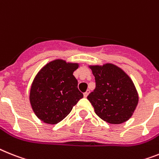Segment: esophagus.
I'll use <instances>...</instances> for the list:
<instances>
[{
  "mask_svg": "<svg viewBox=\"0 0 159 159\" xmlns=\"http://www.w3.org/2000/svg\"><path fill=\"white\" fill-rule=\"evenodd\" d=\"M89 93H90V90H86V91L84 93V97H87L88 94H89Z\"/></svg>",
  "mask_w": 159,
  "mask_h": 159,
  "instance_id": "esophagus-1",
  "label": "esophagus"
}]
</instances>
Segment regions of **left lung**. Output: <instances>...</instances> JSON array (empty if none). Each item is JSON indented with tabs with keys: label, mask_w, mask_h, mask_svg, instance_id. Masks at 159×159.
<instances>
[{
	"label": "left lung",
	"mask_w": 159,
	"mask_h": 159,
	"mask_svg": "<svg viewBox=\"0 0 159 159\" xmlns=\"http://www.w3.org/2000/svg\"><path fill=\"white\" fill-rule=\"evenodd\" d=\"M90 69L95 78V89L87 98L97 116L114 125L127 121L138 103V94L131 78L112 64Z\"/></svg>",
	"instance_id": "1"
}]
</instances>
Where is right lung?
<instances>
[{
  "label": "right lung",
  "instance_id": "right-lung-1",
  "mask_svg": "<svg viewBox=\"0 0 159 159\" xmlns=\"http://www.w3.org/2000/svg\"><path fill=\"white\" fill-rule=\"evenodd\" d=\"M77 68L78 64L56 60L39 72L30 88V102L41 120L51 125L61 122L83 98L73 75Z\"/></svg>",
  "mask_w": 159,
  "mask_h": 159
}]
</instances>
